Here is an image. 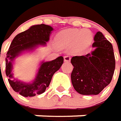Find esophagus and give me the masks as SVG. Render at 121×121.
Instances as JSON below:
<instances>
[{"mask_svg": "<svg viewBox=\"0 0 121 121\" xmlns=\"http://www.w3.org/2000/svg\"><path fill=\"white\" fill-rule=\"evenodd\" d=\"M70 59H71V58H70V56H64V61H65V62H70Z\"/></svg>", "mask_w": 121, "mask_h": 121, "instance_id": "esophagus-1", "label": "esophagus"}]
</instances>
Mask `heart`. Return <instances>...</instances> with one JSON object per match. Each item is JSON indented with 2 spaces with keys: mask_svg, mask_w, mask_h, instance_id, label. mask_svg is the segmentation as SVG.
<instances>
[{
  "mask_svg": "<svg viewBox=\"0 0 121 121\" xmlns=\"http://www.w3.org/2000/svg\"><path fill=\"white\" fill-rule=\"evenodd\" d=\"M91 39V34L87 30L69 29L59 32L55 38V41L59 47L69 48L74 45L76 51H81L90 44Z\"/></svg>",
  "mask_w": 121,
  "mask_h": 121,
  "instance_id": "b5f03b06",
  "label": "heart"
}]
</instances>
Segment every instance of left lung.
I'll return each mask as SVG.
<instances>
[{
	"mask_svg": "<svg viewBox=\"0 0 121 121\" xmlns=\"http://www.w3.org/2000/svg\"><path fill=\"white\" fill-rule=\"evenodd\" d=\"M92 47L95 49L85 56H74L71 81L80 94H99L111 82L116 66L112 44L101 31L96 32Z\"/></svg>",
	"mask_w": 121,
	"mask_h": 121,
	"instance_id": "obj_1",
	"label": "left lung"
}]
</instances>
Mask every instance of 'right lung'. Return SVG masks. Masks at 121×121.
Listing matches in <instances>:
<instances>
[{"instance_id": "add662e5", "label": "right lung", "mask_w": 121, "mask_h": 121, "mask_svg": "<svg viewBox=\"0 0 121 121\" xmlns=\"http://www.w3.org/2000/svg\"><path fill=\"white\" fill-rule=\"evenodd\" d=\"M53 30V27L43 24L31 26L27 30L18 34L10 46L5 58V73L13 90L23 96H34L43 93L49 86L53 74L63 63V57L59 56L53 60L42 62L32 83H25L14 78L13 62L23 51H31L39 45H46Z\"/></svg>"}]
</instances>
